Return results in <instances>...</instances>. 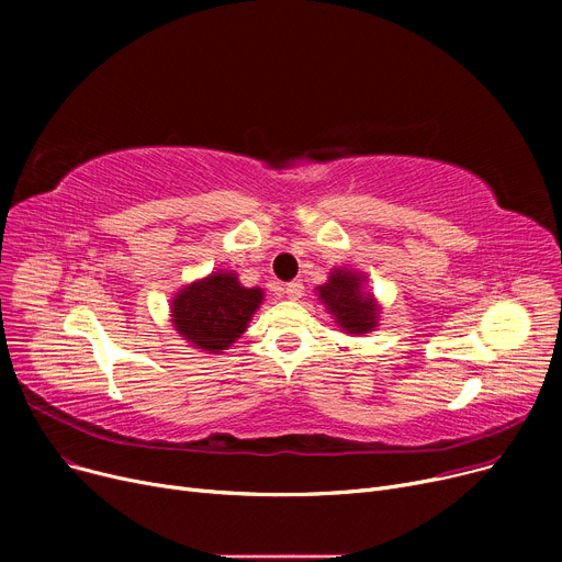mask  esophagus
<instances>
[{
    "label": "esophagus",
    "instance_id": "obj_1",
    "mask_svg": "<svg viewBox=\"0 0 562 562\" xmlns=\"http://www.w3.org/2000/svg\"><path fill=\"white\" fill-rule=\"evenodd\" d=\"M284 291H286V296H289L291 301H299V299L303 296V282H301V280L289 282V284L284 286Z\"/></svg>",
    "mask_w": 562,
    "mask_h": 562
}]
</instances>
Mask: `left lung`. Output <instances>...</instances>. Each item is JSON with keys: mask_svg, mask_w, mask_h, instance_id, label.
Here are the masks:
<instances>
[{"mask_svg": "<svg viewBox=\"0 0 562 562\" xmlns=\"http://www.w3.org/2000/svg\"><path fill=\"white\" fill-rule=\"evenodd\" d=\"M367 273L358 269H333L326 284L314 291L321 305L335 318L337 328L350 337H362L380 326L382 305L367 286Z\"/></svg>", "mask_w": 562, "mask_h": 562, "instance_id": "left-lung-1", "label": "left lung"}]
</instances>
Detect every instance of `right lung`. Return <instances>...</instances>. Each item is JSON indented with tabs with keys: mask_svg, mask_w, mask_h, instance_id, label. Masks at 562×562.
<instances>
[{
	"mask_svg": "<svg viewBox=\"0 0 562 562\" xmlns=\"http://www.w3.org/2000/svg\"><path fill=\"white\" fill-rule=\"evenodd\" d=\"M263 303L261 286H244L234 271H212L184 284L170 301V323L191 348L221 356Z\"/></svg>",
	"mask_w": 562,
	"mask_h": 562,
	"instance_id": "obj_1",
	"label": "right lung"
}]
</instances>
